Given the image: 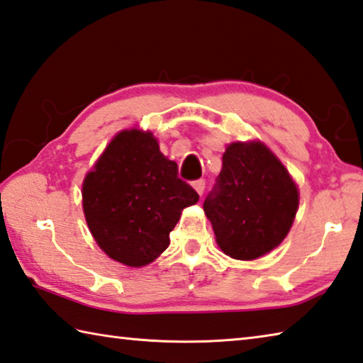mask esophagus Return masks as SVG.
<instances>
[{
	"label": "esophagus",
	"mask_w": 363,
	"mask_h": 363,
	"mask_svg": "<svg viewBox=\"0 0 363 363\" xmlns=\"http://www.w3.org/2000/svg\"><path fill=\"white\" fill-rule=\"evenodd\" d=\"M191 187H194V189L196 190V194H198V195H203L206 184H204V181H203V179H198V181H195V182H191Z\"/></svg>",
	"instance_id": "esophagus-1"
}]
</instances>
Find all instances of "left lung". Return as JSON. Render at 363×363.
I'll use <instances>...</instances> for the list:
<instances>
[{
    "instance_id": "8db88e82",
    "label": "left lung",
    "mask_w": 363,
    "mask_h": 363,
    "mask_svg": "<svg viewBox=\"0 0 363 363\" xmlns=\"http://www.w3.org/2000/svg\"><path fill=\"white\" fill-rule=\"evenodd\" d=\"M203 209L220 250L233 259L253 261L288 236L299 209V187L261 140L231 141Z\"/></svg>"
}]
</instances>
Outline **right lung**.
Wrapping results in <instances>:
<instances>
[{
  "label": "right lung",
  "instance_id": "1",
  "mask_svg": "<svg viewBox=\"0 0 363 363\" xmlns=\"http://www.w3.org/2000/svg\"><path fill=\"white\" fill-rule=\"evenodd\" d=\"M200 200L177 177L176 162L140 127L119 130L82 184L84 220L106 257L127 267L151 264L169 245L182 211Z\"/></svg>",
  "mask_w": 363,
  "mask_h": 363
}]
</instances>
